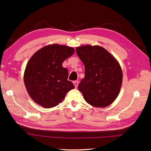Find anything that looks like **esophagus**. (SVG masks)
Listing matches in <instances>:
<instances>
[{"label": "esophagus", "mask_w": 151, "mask_h": 151, "mask_svg": "<svg viewBox=\"0 0 151 151\" xmlns=\"http://www.w3.org/2000/svg\"><path fill=\"white\" fill-rule=\"evenodd\" d=\"M73 84L75 85V88H76L78 87V81H74L73 82Z\"/></svg>", "instance_id": "1"}]
</instances>
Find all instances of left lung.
<instances>
[{"mask_svg":"<svg viewBox=\"0 0 151 151\" xmlns=\"http://www.w3.org/2000/svg\"><path fill=\"white\" fill-rule=\"evenodd\" d=\"M85 67V77L78 84L85 101L93 106L110 105L119 93L123 73L117 60L103 47L86 45L76 48Z\"/></svg>","mask_w":151,"mask_h":151,"instance_id":"left-lung-1","label":"left lung"}]
</instances>
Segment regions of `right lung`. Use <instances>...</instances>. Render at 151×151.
Here are the masks:
<instances>
[{"label": "right lung", "mask_w": 151, "mask_h": 151, "mask_svg": "<svg viewBox=\"0 0 151 151\" xmlns=\"http://www.w3.org/2000/svg\"><path fill=\"white\" fill-rule=\"evenodd\" d=\"M75 52L73 47L49 45L35 52L24 73V82L31 99L45 108L58 105L67 93L75 88L67 80L68 70L63 62Z\"/></svg>", "instance_id": "right-lung-1"}]
</instances>
